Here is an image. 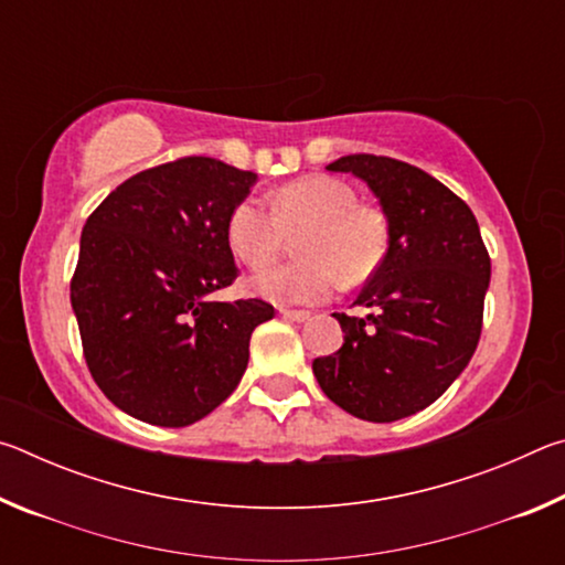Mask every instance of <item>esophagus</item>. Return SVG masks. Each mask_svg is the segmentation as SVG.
<instances>
[{"label":"esophagus","instance_id":"esophagus-1","mask_svg":"<svg viewBox=\"0 0 565 565\" xmlns=\"http://www.w3.org/2000/svg\"><path fill=\"white\" fill-rule=\"evenodd\" d=\"M279 313L284 319L289 321H309L311 319V311H303V309H279Z\"/></svg>","mask_w":565,"mask_h":565}]
</instances>
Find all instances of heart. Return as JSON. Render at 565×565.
I'll use <instances>...</instances> for the list:
<instances>
[{
  "mask_svg": "<svg viewBox=\"0 0 565 565\" xmlns=\"http://www.w3.org/2000/svg\"><path fill=\"white\" fill-rule=\"evenodd\" d=\"M296 238L299 262L266 266L252 276V291L276 303H313L329 296L337 276L366 281L384 262L388 218L361 204L356 189L337 177H306L276 191L271 206L246 196L226 222L228 246L246 266L269 264L286 238Z\"/></svg>",
  "mask_w": 565,
  "mask_h": 565,
  "instance_id": "obj_1",
  "label": "heart"
}]
</instances>
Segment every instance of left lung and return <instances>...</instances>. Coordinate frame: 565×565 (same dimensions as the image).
I'll use <instances>...</instances> for the list:
<instances>
[{
	"instance_id": "8db88e82",
	"label": "left lung",
	"mask_w": 565,
	"mask_h": 565,
	"mask_svg": "<svg viewBox=\"0 0 565 565\" xmlns=\"http://www.w3.org/2000/svg\"><path fill=\"white\" fill-rule=\"evenodd\" d=\"M327 169L351 171L379 196L388 248L353 301L369 313H333L347 337L313 359V376L351 416L388 424L431 406L471 361L491 256L468 204L424 169L376 154Z\"/></svg>"
}]
</instances>
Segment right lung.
Segmentation results:
<instances>
[{"mask_svg":"<svg viewBox=\"0 0 565 565\" xmlns=\"http://www.w3.org/2000/svg\"><path fill=\"white\" fill-rule=\"evenodd\" d=\"M254 171L181 157L124 181L89 214L72 309L89 374L151 426H189L232 396L248 339L274 319L262 299L212 301L238 276L226 222Z\"/></svg>","mask_w":565,"mask_h":565,"instance_id":"1","label":"right lung"}]
</instances>
